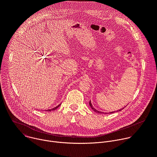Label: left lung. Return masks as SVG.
I'll use <instances>...</instances> for the list:
<instances>
[{
	"label": "left lung",
	"mask_w": 157,
	"mask_h": 157,
	"mask_svg": "<svg viewBox=\"0 0 157 157\" xmlns=\"http://www.w3.org/2000/svg\"><path fill=\"white\" fill-rule=\"evenodd\" d=\"M89 105L91 106V107L92 108V109H93V110L94 111V112H96V113H98V114H109V113H103V112H100V111H99V110H96V109H94L93 107V105H92V104H91V101H89ZM124 107H123L122 109H119V110H117V112H118V111H121V110H122ZM115 113V111H114V112H111V113H109V114H112V113Z\"/></svg>",
	"instance_id": "obj_1"
}]
</instances>
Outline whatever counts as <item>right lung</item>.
<instances>
[{"label": "right lung", "mask_w": 157, "mask_h": 157, "mask_svg": "<svg viewBox=\"0 0 157 157\" xmlns=\"http://www.w3.org/2000/svg\"><path fill=\"white\" fill-rule=\"evenodd\" d=\"M60 105H61V104H59L58 105H57V106H56L55 107H54V108H53V109H48V110H47V111H52V110H55V109H56L59 106H60Z\"/></svg>", "instance_id": "obj_1"}]
</instances>
